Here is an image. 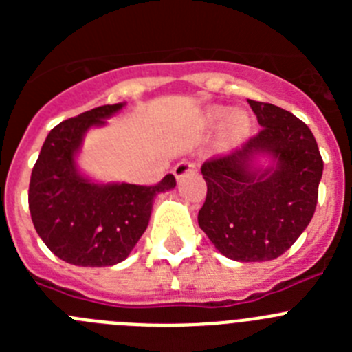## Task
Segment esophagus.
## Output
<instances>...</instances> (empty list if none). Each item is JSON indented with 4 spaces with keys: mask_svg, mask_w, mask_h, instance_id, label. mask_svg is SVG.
I'll use <instances>...</instances> for the list:
<instances>
[{
    "mask_svg": "<svg viewBox=\"0 0 352 352\" xmlns=\"http://www.w3.org/2000/svg\"><path fill=\"white\" fill-rule=\"evenodd\" d=\"M194 169H195V166H194V164H192V162L182 160V162H178V164H176V166L173 167V174L178 179H182L183 176H186V174L192 173V170H194Z\"/></svg>",
    "mask_w": 352,
    "mask_h": 352,
    "instance_id": "obj_1",
    "label": "esophagus"
}]
</instances>
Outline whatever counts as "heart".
<instances>
[{
	"mask_svg": "<svg viewBox=\"0 0 352 352\" xmlns=\"http://www.w3.org/2000/svg\"><path fill=\"white\" fill-rule=\"evenodd\" d=\"M204 120L210 126H219L223 123V135L229 141L243 139L247 135L248 129H250V118L247 114L241 113V111L231 113V109L222 107V105L208 109L206 114H204Z\"/></svg>",
	"mask_w": 352,
	"mask_h": 352,
	"instance_id": "b5f03b06",
	"label": "heart"
}]
</instances>
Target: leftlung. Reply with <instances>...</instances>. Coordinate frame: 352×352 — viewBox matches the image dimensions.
<instances>
[{
	"instance_id": "left-lung-1",
	"label": "left lung",
	"mask_w": 352,
	"mask_h": 352,
	"mask_svg": "<svg viewBox=\"0 0 352 352\" xmlns=\"http://www.w3.org/2000/svg\"><path fill=\"white\" fill-rule=\"evenodd\" d=\"M263 126L231 155L210 158L201 173L208 185L199 227L220 254L239 263L282 256L314 217L322 176L316 138L282 107L248 100ZM257 154L274 164L255 166Z\"/></svg>"
}]
</instances>
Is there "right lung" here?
<instances>
[{
	"label": "right lung",
	"instance_id": "add662e5",
	"mask_svg": "<svg viewBox=\"0 0 352 352\" xmlns=\"http://www.w3.org/2000/svg\"><path fill=\"white\" fill-rule=\"evenodd\" d=\"M123 105H102L56 125L31 170V220L43 243L65 263L98 268L125 261L144 234L157 194L176 186L173 174L153 186L102 185L77 170L84 133L105 125Z\"/></svg>",
	"mask_w": 352,
	"mask_h": 352
}]
</instances>
